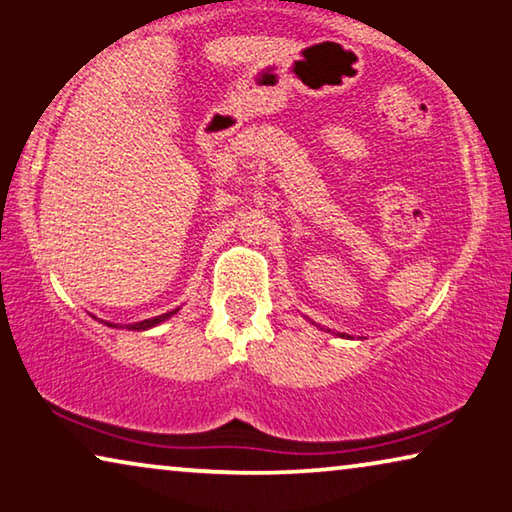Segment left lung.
Here are the masks:
<instances>
[{
    "label": "left lung",
    "instance_id": "8db88e82",
    "mask_svg": "<svg viewBox=\"0 0 512 512\" xmlns=\"http://www.w3.org/2000/svg\"><path fill=\"white\" fill-rule=\"evenodd\" d=\"M326 331H329V329H326ZM340 335V338H349V335L347 333H338Z\"/></svg>",
    "mask_w": 512,
    "mask_h": 512
}]
</instances>
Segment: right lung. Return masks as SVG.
Here are the masks:
<instances>
[{"instance_id":"obj_1","label":"right lung","mask_w":512,"mask_h":512,"mask_svg":"<svg viewBox=\"0 0 512 512\" xmlns=\"http://www.w3.org/2000/svg\"><path fill=\"white\" fill-rule=\"evenodd\" d=\"M179 310V308H177ZM177 310H172V312H165V315H158V317H151V319H142V322H135V324H124V326H119V324H112V322H103L105 326H110V329H128V331H149V329H154V326H158V324H163L165 319H170L172 315H177Z\"/></svg>"}]
</instances>
